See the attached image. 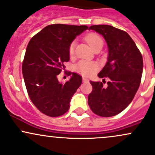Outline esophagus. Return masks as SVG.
Here are the masks:
<instances>
[{
  "mask_svg": "<svg viewBox=\"0 0 155 155\" xmlns=\"http://www.w3.org/2000/svg\"><path fill=\"white\" fill-rule=\"evenodd\" d=\"M82 81H84V82H87V81H89V80L87 79V78H85V77H83V79H82Z\"/></svg>",
  "mask_w": 155,
  "mask_h": 155,
  "instance_id": "esophagus-1",
  "label": "esophagus"
}]
</instances>
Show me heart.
<instances>
[{
  "mask_svg": "<svg viewBox=\"0 0 155 155\" xmlns=\"http://www.w3.org/2000/svg\"><path fill=\"white\" fill-rule=\"evenodd\" d=\"M85 40L91 47L93 50L99 47H103L104 41L101 36L95 33H90L85 36ZM76 42L75 41L70 44L68 47V53L70 56H72L74 53ZM98 69V65L95 62L87 61V60H81L77 63L74 66V70L76 72L79 73L84 76H91L97 71Z\"/></svg>",
  "mask_w": 155,
  "mask_h": 155,
  "instance_id": "b5f03b06",
  "label": "heart"
}]
</instances>
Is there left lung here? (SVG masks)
<instances>
[{"mask_svg": "<svg viewBox=\"0 0 155 155\" xmlns=\"http://www.w3.org/2000/svg\"><path fill=\"white\" fill-rule=\"evenodd\" d=\"M104 36L108 48V61L98 74L101 81L90 82L92 91L88 95L92 111L103 117L115 116L130 104L140 86L143 58L131 37L125 31L107 25H92ZM109 79L104 86V79Z\"/></svg>", "mask_w": 155, "mask_h": 155, "instance_id": "8db88e82", "label": "left lung"}]
</instances>
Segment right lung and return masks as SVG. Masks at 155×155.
<instances>
[{"label": "right lung", "mask_w": 155, "mask_h": 155, "mask_svg": "<svg viewBox=\"0 0 155 155\" xmlns=\"http://www.w3.org/2000/svg\"><path fill=\"white\" fill-rule=\"evenodd\" d=\"M87 25H49L31 39L22 62V74L33 104L41 113L57 117L66 113L71 99L82 81L76 73L65 84L58 76L70 59L68 47ZM71 72H69L71 75Z\"/></svg>", "instance_id": "1"}]
</instances>
